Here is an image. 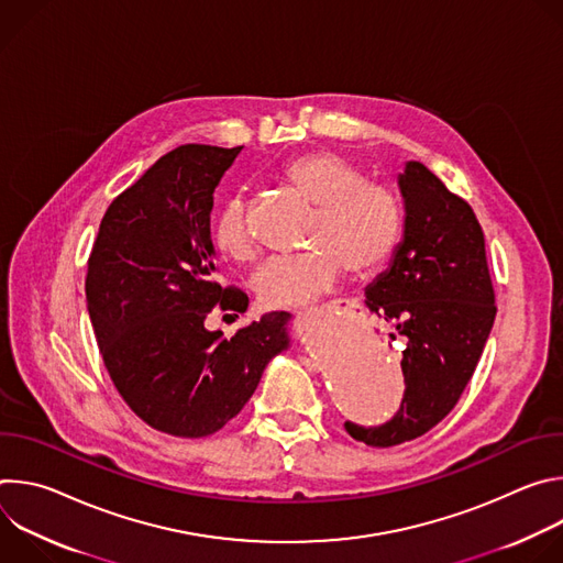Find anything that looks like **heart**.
Here are the masks:
<instances>
[{"label":"heart","mask_w":563,"mask_h":563,"mask_svg":"<svg viewBox=\"0 0 563 563\" xmlns=\"http://www.w3.org/2000/svg\"><path fill=\"white\" fill-rule=\"evenodd\" d=\"M313 213L298 256L267 261L254 278L258 298L269 307L300 305L328 294L343 269L367 276L383 267L404 233V205L394 189L367 180L365 169L336 151L318 148L291 155L278 169ZM216 247L235 263L254 256L243 196H231L213 227Z\"/></svg>","instance_id":"heart-1"}]
</instances>
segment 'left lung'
<instances>
[{
	"label": "left lung",
	"mask_w": 563,
	"mask_h": 563,
	"mask_svg": "<svg viewBox=\"0 0 563 563\" xmlns=\"http://www.w3.org/2000/svg\"><path fill=\"white\" fill-rule=\"evenodd\" d=\"M406 205L404 240L389 269L365 289V305L404 341L406 391L378 428L345 423L372 448L412 441L456 406L490 336L497 305L486 240L472 207L421 163L398 176Z\"/></svg>",
	"instance_id": "8db88e82"
}]
</instances>
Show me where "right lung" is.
I'll use <instances>...</instances> for the list:
<instances>
[{
    "instance_id": "1",
    "label": "right lung",
    "mask_w": 563,
    "mask_h": 563,
    "mask_svg": "<svg viewBox=\"0 0 563 563\" xmlns=\"http://www.w3.org/2000/svg\"><path fill=\"white\" fill-rule=\"evenodd\" d=\"M243 146L185 144L107 209L89 256L87 307L104 367L153 430L218 432L245 408L267 363L289 347V313L272 311L233 336L209 332L220 307L247 296L220 287L211 243L213 191Z\"/></svg>"
}]
</instances>
